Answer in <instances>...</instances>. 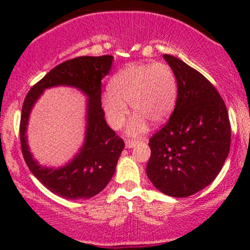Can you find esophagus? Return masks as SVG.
Instances as JSON below:
<instances>
[{"instance_id": "34e87169", "label": "esophagus", "mask_w": 250, "mask_h": 250, "mask_svg": "<svg viewBox=\"0 0 250 250\" xmlns=\"http://www.w3.org/2000/svg\"><path fill=\"white\" fill-rule=\"evenodd\" d=\"M140 141H137V140H125V147L127 148H133L135 146L137 145Z\"/></svg>"}]
</instances>
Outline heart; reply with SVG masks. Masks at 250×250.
I'll return each mask as SVG.
<instances>
[{"mask_svg": "<svg viewBox=\"0 0 250 250\" xmlns=\"http://www.w3.org/2000/svg\"><path fill=\"white\" fill-rule=\"evenodd\" d=\"M177 96V80L167 63L129 64L117 71L109 82V93L102 96V105L109 125L120 128L128 114L125 103L136 113L129 133L145 130L146 120L151 125L165 122L170 116Z\"/></svg>", "mask_w": 250, "mask_h": 250, "instance_id": "obj_1", "label": "heart"}]
</instances>
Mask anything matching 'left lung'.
I'll use <instances>...</instances> for the list:
<instances>
[{
	"label": "left lung",
	"mask_w": 250,
	"mask_h": 250,
	"mask_svg": "<svg viewBox=\"0 0 250 250\" xmlns=\"http://www.w3.org/2000/svg\"><path fill=\"white\" fill-rule=\"evenodd\" d=\"M177 80V99L168 122L149 139L147 175L163 194L187 197L220 173L230 148L225 101L202 74L177 57L163 56Z\"/></svg>",
	"instance_id": "8db88e82"
}]
</instances>
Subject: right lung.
I'll list each match as a JSON object with an SVG mask.
<instances>
[{"label":"right lung","mask_w":250,"mask_h":250,"mask_svg":"<svg viewBox=\"0 0 250 250\" xmlns=\"http://www.w3.org/2000/svg\"><path fill=\"white\" fill-rule=\"evenodd\" d=\"M113 56H80L60 63L35 83L25 96L20 122V141L25 163L31 173L51 193L68 200L89 199L104 189L115 173L125 141L107 125L102 108V79L110 71ZM71 85L89 97L87 134L80 154L60 169L43 168L27 150L25 140L27 117L33 103L45 87Z\"/></svg>","instance_id":"add662e5"}]
</instances>
